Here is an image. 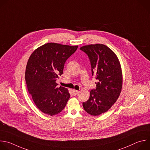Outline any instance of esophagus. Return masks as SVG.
Here are the masks:
<instances>
[{
	"mask_svg": "<svg viewBox=\"0 0 150 150\" xmlns=\"http://www.w3.org/2000/svg\"><path fill=\"white\" fill-rule=\"evenodd\" d=\"M78 93H79L78 91H76V90H73V93L74 96L77 95L78 94Z\"/></svg>",
	"mask_w": 150,
	"mask_h": 150,
	"instance_id": "1",
	"label": "esophagus"
}]
</instances>
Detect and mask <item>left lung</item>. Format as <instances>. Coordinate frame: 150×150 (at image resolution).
Returning <instances> with one entry per match:
<instances>
[{"label": "left lung", "instance_id": "1", "mask_svg": "<svg viewBox=\"0 0 150 150\" xmlns=\"http://www.w3.org/2000/svg\"><path fill=\"white\" fill-rule=\"evenodd\" d=\"M91 62L92 74L98 82L95 89L90 92L88 100L83 103L85 111L93 116L107 112L120 95L122 86V74L120 63L106 45L96 44L80 48Z\"/></svg>", "mask_w": 150, "mask_h": 150}]
</instances>
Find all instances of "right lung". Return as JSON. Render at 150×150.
Masks as SVG:
<instances>
[{"instance_id": "obj_1", "label": "right lung", "mask_w": 150, "mask_h": 150, "mask_svg": "<svg viewBox=\"0 0 150 150\" xmlns=\"http://www.w3.org/2000/svg\"><path fill=\"white\" fill-rule=\"evenodd\" d=\"M77 48L50 42L30 56L25 70L26 86L35 105L43 113L52 116L65 108L70 95L67 88L57 87L56 80L63 74L66 60Z\"/></svg>"}]
</instances>
